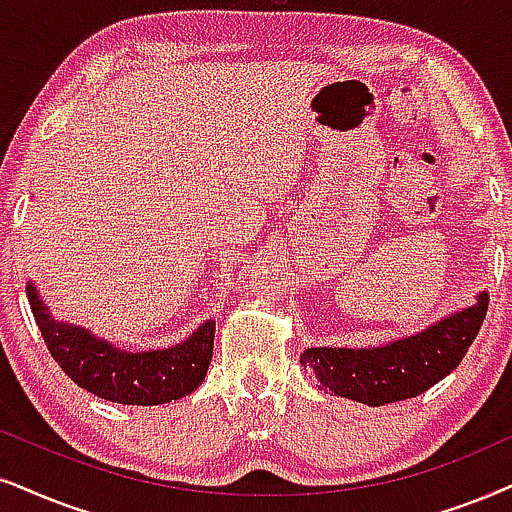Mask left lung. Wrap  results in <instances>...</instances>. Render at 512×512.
Returning a JSON list of instances; mask_svg holds the SVG:
<instances>
[{
	"mask_svg": "<svg viewBox=\"0 0 512 512\" xmlns=\"http://www.w3.org/2000/svg\"><path fill=\"white\" fill-rule=\"evenodd\" d=\"M489 295L480 293L472 307L442 319L428 331L375 349L312 347L300 364L338 397L383 406L430 390L461 364L487 316Z\"/></svg>",
	"mask_w": 512,
	"mask_h": 512,
	"instance_id": "left-lung-1",
	"label": "left lung"
}]
</instances>
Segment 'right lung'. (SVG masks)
<instances>
[{"label":"right lung","instance_id":"add662e5","mask_svg":"<svg viewBox=\"0 0 512 512\" xmlns=\"http://www.w3.org/2000/svg\"><path fill=\"white\" fill-rule=\"evenodd\" d=\"M28 300L51 357L77 387L96 397L127 406L167 404L191 394L208 373L215 340L212 321L179 347L132 354L92 338L84 328L56 323L32 286Z\"/></svg>","mask_w":512,"mask_h":512}]
</instances>
